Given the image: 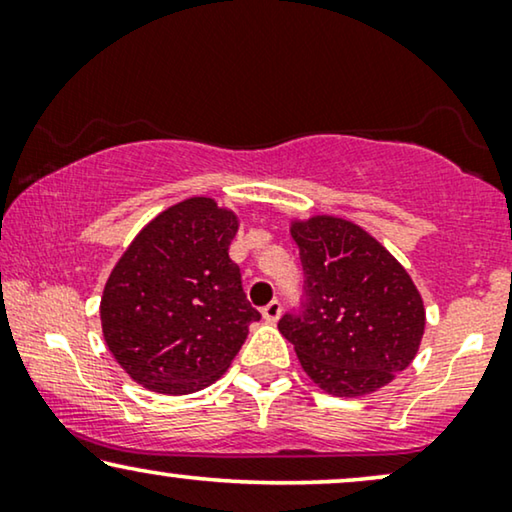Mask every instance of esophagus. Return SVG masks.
<instances>
[{
	"mask_svg": "<svg viewBox=\"0 0 512 512\" xmlns=\"http://www.w3.org/2000/svg\"><path fill=\"white\" fill-rule=\"evenodd\" d=\"M282 317V303L279 300H272V303H268L263 307V319L270 321V324H275V321Z\"/></svg>",
	"mask_w": 512,
	"mask_h": 512,
	"instance_id": "1",
	"label": "esophagus"
}]
</instances>
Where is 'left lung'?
I'll use <instances>...</instances> for the list:
<instances>
[{
  "instance_id": "left-lung-1",
  "label": "left lung",
  "mask_w": 512,
  "mask_h": 512,
  "mask_svg": "<svg viewBox=\"0 0 512 512\" xmlns=\"http://www.w3.org/2000/svg\"><path fill=\"white\" fill-rule=\"evenodd\" d=\"M305 270V303L279 333L326 394H373L415 359L424 335L422 296L408 272L361 226L319 214L291 221Z\"/></svg>"
}]
</instances>
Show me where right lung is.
I'll return each instance as SVG.
<instances>
[{"mask_svg":"<svg viewBox=\"0 0 512 512\" xmlns=\"http://www.w3.org/2000/svg\"><path fill=\"white\" fill-rule=\"evenodd\" d=\"M237 226L212 198H188L146 223L118 258L102 293V333L137 384L170 396L209 387L261 319L228 256Z\"/></svg>","mask_w":512,"mask_h":512,"instance_id":"right-lung-1","label":"right lung"}]
</instances>
